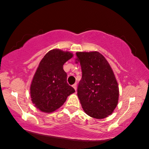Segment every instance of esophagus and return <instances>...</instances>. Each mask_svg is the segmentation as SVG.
Here are the masks:
<instances>
[{"instance_id": "1", "label": "esophagus", "mask_w": 149, "mask_h": 149, "mask_svg": "<svg viewBox=\"0 0 149 149\" xmlns=\"http://www.w3.org/2000/svg\"><path fill=\"white\" fill-rule=\"evenodd\" d=\"M73 88L75 89V90H77V84H76V83H75V84L73 85Z\"/></svg>"}]
</instances>
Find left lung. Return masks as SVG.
Wrapping results in <instances>:
<instances>
[{"label": "left lung", "instance_id": "left-lung-1", "mask_svg": "<svg viewBox=\"0 0 149 149\" xmlns=\"http://www.w3.org/2000/svg\"><path fill=\"white\" fill-rule=\"evenodd\" d=\"M82 78L78 97L84 111L90 117L102 119L113 112L118 102L119 89L111 67L98 52H76Z\"/></svg>", "mask_w": 149, "mask_h": 149}]
</instances>
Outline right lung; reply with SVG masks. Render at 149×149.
Here are the masks:
<instances>
[{"label": "right lung", "instance_id": "add662e5", "mask_svg": "<svg viewBox=\"0 0 149 149\" xmlns=\"http://www.w3.org/2000/svg\"><path fill=\"white\" fill-rule=\"evenodd\" d=\"M73 54L59 49L44 56L34 74L30 93L34 106L42 112L51 113L61 107L75 90L67 83L63 65Z\"/></svg>", "mask_w": 149, "mask_h": 149}]
</instances>
